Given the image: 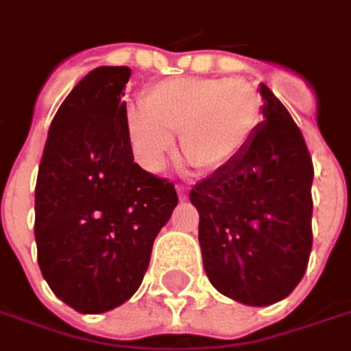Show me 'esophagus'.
Returning a JSON list of instances; mask_svg holds the SVG:
<instances>
[{"label":"esophagus","mask_w":351,"mask_h":351,"mask_svg":"<svg viewBox=\"0 0 351 351\" xmlns=\"http://www.w3.org/2000/svg\"><path fill=\"white\" fill-rule=\"evenodd\" d=\"M176 191H178V199H180V201L188 199V188H184V186H176Z\"/></svg>","instance_id":"1"}]
</instances>
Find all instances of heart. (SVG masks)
I'll list each match as a JSON object with an SVG mask.
<instances>
[{"label":"heart","mask_w":351,"mask_h":351,"mask_svg":"<svg viewBox=\"0 0 351 351\" xmlns=\"http://www.w3.org/2000/svg\"><path fill=\"white\" fill-rule=\"evenodd\" d=\"M143 108L128 110L125 128L146 171L163 169L178 133L180 152L203 173L218 175L235 165L250 145L259 95L243 80L180 77L146 88Z\"/></svg>","instance_id":"obj_1"}]
</instances>
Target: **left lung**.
<instances>
[{
	"mask_svg": "<svg viewBox=\"0 0 351 351\" xmlns=\"http://www.w3.org/2000/svg\"><path fill=\"white\" fill-rule=\"evenodd\" d=\"M259 95L263 120L241 160L190 193L206 276L248 306L286 299L312 250V158L278 97L265 84Z\"/></svg>",
	"mask_w": 351,
	"mask_h": 351,
	"instance_id": "obj_1",
	"label": "left lung"
}]
</instances>
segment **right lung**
I'll return each instance as SVG.
<instances>
[{"label": "right lung", "mask_w": 351, "mask_h": 351, "mask_svg": "<svg viewBox=\"0 0 351 351\" xmlns=\"http://www.w3.org/2000/svg\"><path fill=\"white\" fill-rule=\"evenodd\" d=\"M130 67H97L50 123L35 186V243L58 299L101 314L131 299L178 205L175 184L133 161L123 88Z\"/></svg>", "instance_id": "obj_1"}]
</instances>
